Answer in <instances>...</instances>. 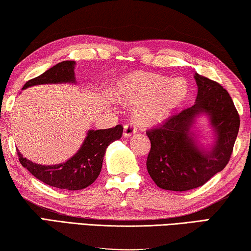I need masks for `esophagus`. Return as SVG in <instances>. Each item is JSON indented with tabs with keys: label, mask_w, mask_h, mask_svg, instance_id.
I'll return each instance as SVG.
<instances>
[{
	"label": "esophagus",
	"mask_w": 251,
	"mask_h": 251,
	"mask_svg": "<svg viewBox=\"0 0 251 251\" xmlns=\"http://www.w3.org/2000/svg\"><path fill=\"white\" fill-rule=\"evenodd\" d=\"M137 133V129H135L134 125H132V123H126V125L125 126V128H123V135L125 137H131V135H133Z\"/></svg>",
	"instance_id": "34e87169"
}]
</instances>
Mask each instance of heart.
<instances>
[{"label":"heart","instance_id":"b5f03b06","mask_svg":"<svg viewBox=\"0 0 251 251\" xmlns=\"http://www.w3.org/2000/svg\"><path fill=\"white\" fill-rule=\"evenodd\" d=\"M188 95L183 79L134 72L126 75L113 88L116 100L135 105L133 118L142 126L164 122L177 111Z\"/></svg>","mask_w":251,"mask_h":251}]
</instances>
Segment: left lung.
<instances>
[{
    "instance_id": "1",
    "label": "left lung",
    "mask_w": 251,
    "mask_h": 251,
    "mask_svg": "<svg viewBox=\"0 0 251 251\" xmlns=\"http://www.w3.org/2000/svg\"><path fill=\"white\" fill-rule=\"evenodd\" d=\"M196 102L148 131L151 150L147 168L163 190L184 192L200 187L221 172L230 159L239 131V116L227 90L216 81L195 74ZM208 117L213 142L206 146L194 130L197 118Z\"/></svg>"
}]
</instances>
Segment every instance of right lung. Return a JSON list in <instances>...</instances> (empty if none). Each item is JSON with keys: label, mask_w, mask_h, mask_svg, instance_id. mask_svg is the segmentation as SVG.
<instances>
[{"label": "right lung", "mask_w": 251, "mask_h": 251, "mask_svg": "<svg viewBox=\"0 0 251 251\" xmlns=\"http://www.w3.org/2000/svg\"><path fill=\"white\" fill-rule=\"evenodd\" d=\"M76 61L66 60L58 63L34 79L25 83L22 89L47 83H76L75 77ZM123 128L118 125L111 129L88 130L81 147L64 163L54 165L37 164L23 157L17 149L21 164L35 177L47 185L61 190L78 191L89 186L99 176L103 156L110 143L122 137Z\"/></svg>", "instance_id": "obj_1"}]
</instances>
